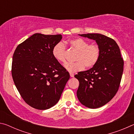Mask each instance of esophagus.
<instances>
[{
    "instance_id": "34e87169",
    "label": "esophagus",
    "mask_w": 134,
    "mask_h": 134,
    "mask_svg": "<svg viewBox=\"0 0 134 134\" xmlns=\"http://www.w3.org/2000/svg\"><path fill=\"white\" fill-rule=\"evenodd\" d=\"M70 77H74V74H72V73H70Z\"/></svg>"
}]
</instances>
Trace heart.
Instances as JSON below:
<instances>
[{
	"label": "heart",
	"instance_id": "obj_1",
	"mask_svg": "<svg viewBox=\"0 0 134 134\" xmlns=\"http://www.w3.org/2000/svg\"><path fill=\"white\" fill-rule=\"evenodd\" d=\"M69 44L78 51V53L76 57V62L65 65V69L67 71L70 72H77L83 70L85 66L91 68L96 64L100 55L99 48L96 44H89L88 41L80 38L70 40ZM52 54L58 62L62 63L66 62L65 47L63 42H58L54 45Z\"/></svg>",
	"mask_w": 134,
	"mask_h": 134
}]
</instances>
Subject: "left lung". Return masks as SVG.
Masks as SVG:
<instances>
[{"mask_svg":"<svg viewBox=\"0 0 134 134\" xmlns=\"http://www.w3.org/2000/svg\"><path fill=\"white\" fill-rule=\"evenodd\" d=\"M79 35L96 41L100 55L92 68L74 76L79 81L77 96L84 106L98 108L108 103L118 90L124 60L119 46L112 38L100 34Z\"/></svg>","mask_w":134,"mask_h":134,"instance_id":"obj_1","label":"left lung"}]
</instances>
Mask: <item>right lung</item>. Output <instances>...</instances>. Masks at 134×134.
Wrapping results in <instances>:
<instances>
[{
  "mask_svg": "<svg viewBox=\"0 0 134 134\" xmlns=\"http://www.w3.org/2000/svg\"><path fill=\"white\" fill-rule=\"evenodd\" d=\"M62 39L60 34L36 33L18 45L13 53V81L24 101L37 109L55 105L70 79L69 72L52 54Z\"/></svg>",
  "mask_w": 134,
  "mask_h": 134,
  "instance_id": "right-lung-1",
  "label": "right lung"
}]
</instances>
